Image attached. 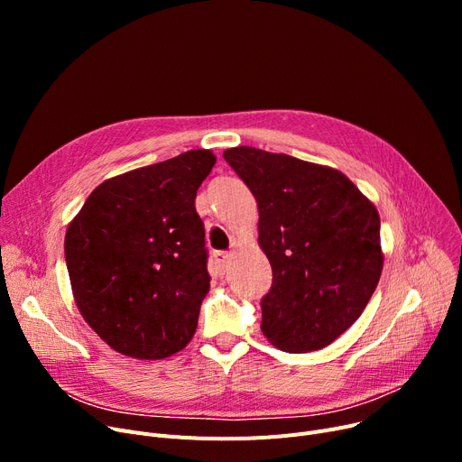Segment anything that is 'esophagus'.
Listing matches in <instances>:
<instances>
[{
    "mask_svg": "<svg viewBox=\"0 0 462 462\" xmlns=\"http://www.w3.org/2000/svg\"><path fill=\"white\" fill-rule=\"evenodd\" d=\"M228 258H230V254L228 253H225V251H217V253H213V262H215V265L221 272H225V268H226V263H228Z\"/></svg>",
    "mask_w": 462,
    "mask_h": 462,
    "instance_id": "obj_1",
    "label": "esophagus"
}]
</instances>
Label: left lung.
<instances>
[{"instance_id":"left-lung-1","label":"left lung","mask_w":462,"mask_h":462,"mask_svg":"<svg viewBox=\"0 0 462 462\" xmlns=\"http://www.w3.org/2000/svg\"><path fill=\"white\" fill-rule=\"evenodd\" d=\"M258 206V245L273 270L262 333L290 354L320 350L367 307L383 268L380 215L343 172L237 145L223 153Z\"/></svg>"}]
</instances>
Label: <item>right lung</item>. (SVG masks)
<instances>
[{
    "label": "right lung",
    "mask_w": 462,
    "mask_h": 462,
    "mask_svg": "<svg viewBox=\"0 0 462 462\" xmlns=\"http://www.w3.org/2000/svg\"><path fill=\"white\" fill-rule=\"evenodd\" d=\"M215 161L209 150H190L110 178L69 223L72 296L112 350L164 359L197 331L209 273L194 199Z\"/></svg>",
    "instance_id": "right-lung-1"
}]
</instances>
